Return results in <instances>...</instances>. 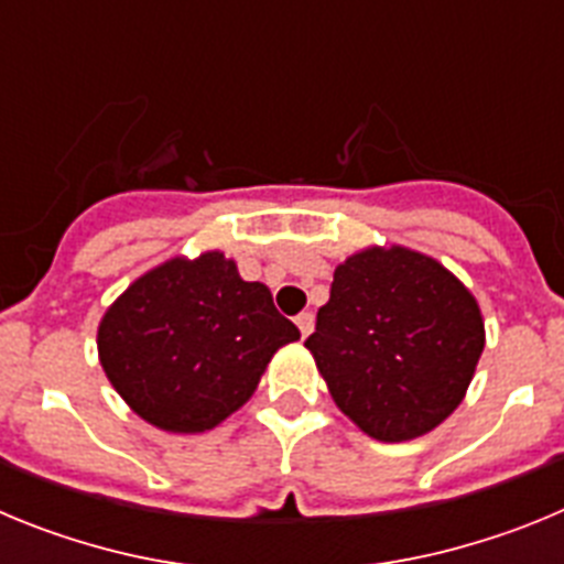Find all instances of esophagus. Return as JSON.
<instances>
[{
    "label": "esophagus",
    "mask_w": 564,
    "mask_h": 564,
    "mask_svg": "<svg viewBox=\"0 0 564 564\" xmlns=\"http://www.w3.org/2000/svg\"><path fill=\"white\" fill-rule=\"evenodd\" d=\"M296 327H299V333H302V338H307L313 333V327H316V316H313L311 311L299 313V316H296Z\"/></svg>",
    "instance_id": "esophagus-1"
}]
</instances>
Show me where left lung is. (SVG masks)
Segmentation results:
<instances>
[{"label": "left lung", "mask_w": 564, "mask_h": 564, "mask_svg": "<svg viewBox=\"0 0 564 564\" xmlns=\"http://www.w3.org/2000/svg\"><path fill=\"white\" fill-rule=\"evenodd\" d=\"M486 333L475 296L410 248H367L336 268L305 347L338 410L376 441L432 432L457 410Z\"/></svg>", "instance_id": "1"}]
</instances>
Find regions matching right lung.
Wrapping results in <instances>:
<instances>
[{
  "instance_id": "add662e5",
  "label": "right lung",
  "mask_w": 564,
  "mask_h": 564,
  "mask_svg": "<svg viewBox=\"0 0 564 564\" xmlns=\"http://www.w3.org/2000/svg\"><path fill=\"white\" fill-rule=\"evenodd\" d=\"M299 327L220 251L169 259L104 313L98 356L118 395L166 432H206L257 390Z\"/></svg>"
}]
</instances>
